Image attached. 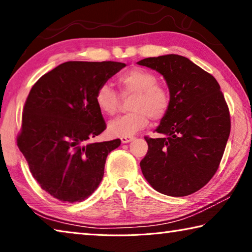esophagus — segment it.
Wrapping results in <instances>:
<instances>
[{"mask_svg":"<svg viewBox=\"0 0 252 252\" xmlns=\"http://www.w3.org/2000/svg\"><path fill=\"white\" fill-rule=\"evenodd\" d=\"M132 140H134V136H125V138H121L122 143H129Z\"/></svg>","mask_w":252,"mask_h":252,"instance_id":"1","label":"esophagus"}]
</instances>
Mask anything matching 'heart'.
I'll return each instance as SVG.
<instances>
[{"label": "heart", "mask_w": 252, "mask_h": 252, "mask_svg": "<svg viewBox=\"0 0 252 252\" xmlns=\"http://www.w3.org/2000/svg\"><path fill=\"white\" fill-rule=\"evenodd\" d=\"M118 84L123 96L132 95L129 102L132 111L109 123L111 134L131 136L146 127L150 118L159 121L168 113L171 95L164 85L158 83V76L152 71L133 67L120 75ZM94 101L97 109L106 116H114L120 106V95L108 83L97 88Z\"/></svg>", "instance_id": "1"}]
</instances>
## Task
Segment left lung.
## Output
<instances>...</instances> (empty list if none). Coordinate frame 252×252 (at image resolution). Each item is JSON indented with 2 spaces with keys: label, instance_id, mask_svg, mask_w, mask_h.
I'll return each mask as SVG.
<instances>
[{
  "label": "left lung",
  "instance_id": "obj_1",
  "mask_svg": "<svg viewBox=\"0 0 252 252\" xmlns=\"http://www.w3.org/2000/svg\"><path fill=\"white\" fill-rule=\"evenodd\" d=\"M163 75L171 104L160 126L161 138L144 136L148 152L140 162L147 181L158 192L185 197L215 176L231 129L220 85L189 59L177 54L138 62Z\"/></svg>",
  "mask_w": 252,
  "mask_h": 252
}]
</instances>
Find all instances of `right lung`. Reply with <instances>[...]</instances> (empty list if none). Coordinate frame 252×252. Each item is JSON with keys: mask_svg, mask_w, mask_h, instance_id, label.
Segmentation results:
<instances>
[{"mask_svg": "<svg viewBox=\"0 0 252 252\" xmlns=\"http://www.w3.org/2000/svg\"><path fill=\"white\" fill-rule=\"evenodd\" d=\"M126 64L69 61L42 75L25 101L18 147L42 189L63 202L82 201L104 174L121 140L90 142L106 129L94 95Z\"/></svg>", "mask_w": 252, "mask_h": 252, "instance_id": "right-lung-1", "label": "right lung"}]
</instances>
